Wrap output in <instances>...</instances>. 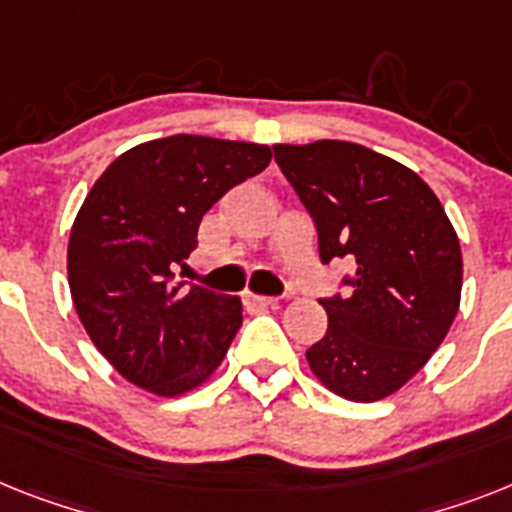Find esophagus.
Wrapping results in <instances>:
<instances>
[{
	"instance_id": "esophagus-1",
	"label": "esophagus",
	"mask_w": 512,
	"mask_h": 512,
	"mask_svg": "<svg viewBox=\"0 0 512 512\" xmlns=\"http://www.w3.org/2000/svg\"><path fill=\"white\" fill-rule=\"evenodd\" d=\"M247 304L257 309H276L278 307V299L273 296H260V294H247Z\"/></svg>"
}]
</instances>
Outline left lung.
<instances>
[{
  "instance_id": "1",
  "label": "left lung",
  "mask_w": 512,
  "mask_h": 512,
  "mask_svg": "<svg viewBox=\"0 0 512 512\" xmlns=\"http://www.w3.org/2000/svg\"><path fill=\"white\" fill-rule=\"evenodd\" d=\"M315 218L322 263L349 257L354 291L322 299L328 333L312 375L346 401L375 403L432 359L461 307V242L422 176L346 140L273 145Z\"/></svg>"
}]
</instances>
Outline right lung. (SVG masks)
Segmentation results:
<instances>
[{
    "instance_id": "add662e5",
    "label": "right lung",
    "mask_w": 512,
    "mask_h": 512,
    "mask_svg": "<svg viewBox=\"0 0 512 512\" xmlns=\"http://www.w3.org/2000/svg\"><path fill=\"white\" fill-rule=\"evenodd\" d=\"M270 158L268 145L171 135L124 150L90 187L70 231L67 281L90 341L135 388L176 398L221 367L242 299L171 276L213 203Z\"/></svg>"
}]
</instances>
